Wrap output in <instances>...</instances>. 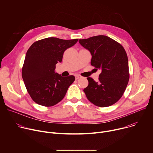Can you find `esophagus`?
Returning <instances> with one entry per match:
<instances>
[{
    "label": "esophagus",
    "mask_w": 153,
    "mask_h": 153,
    "mask_svg": "<svg viewBox=\"0 0 153 153\" xmlns=\"http://www.w3.org/2000/svg\"><path fill=\"white\" fill-rule=\"evenodd\" d=\"M75 77H76V80H77V79H80V78H82V76H80V75H76L75 76Z\"/></svg>",
    "instance_id": "obj_1"
}]
</instances>
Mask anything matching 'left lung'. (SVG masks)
Masks as SVG:
<instances>
[{"label": "left lung", "instance_id": "8db88e82", "mask_svg": "<svg viewBox=\"0 0 153 153\" xmlns=\"http://www.w3.org/2000/svg\"><path fill=\"white\" fill-rule=\"evenodd\" d=\"M79 42L90 52L91 65L102 71L97 82L87 78L89 83L83 90L87 99L100 107L113 105L122 96L129 80L128 60L125 49L103 35L79 39Z\"/></svg>", "mask_w": 153, "mask_h": 153}]
</instances>
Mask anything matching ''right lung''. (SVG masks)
<instances>
[{
	"label": "right lung",
	"instance_id": "add662e5",
	"mask_svg": "<svg viewBox=\"0 0 153 153\" xmlns=\"http://www.w3.org/2000/svg\"><path fill=\"white\" fill-rule=\"evenodd\" d=\"M78 39L63 40L48 37L33 43L28 50L22 70L26 88L37 104L52 106L60 102L75 80L74 76L63 77L55 72L64 51Z\"/></svg>",
	"mask_w": 153,
	"mask_h": 153
}]
</instances>
